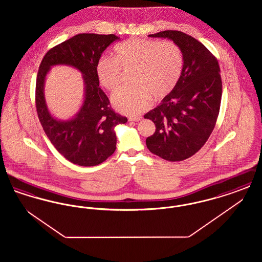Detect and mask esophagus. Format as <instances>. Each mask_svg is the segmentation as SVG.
Listing matches in <instances>:
<instances>
[{"label": "esophagus", "instance_id": "esophagus-1", "mask_svg": "<svg viewBox=\"0 0 262 262\" xmlns=\"http://www.w3.org/2000/svg\"><path fill=\"white\" fill-rule=\"evenodd\" d=\"M142 118L141 117H129L128 118V121H130V122H138V121H140Z\"/></svg>", "mask_w": 262, "mask_h": 262}]
</instances>
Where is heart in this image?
I'll use <instances>...</instances> for the list:
<instances>
[{
  "label": "heart",
  "instance_id": "1",
  "mask_svg": "<svg viewBox=\"0 0 262 262\" xmlns=\"http://www.w3.org/2000/svg\"><path fill=\"white\" fill-rule=\"evenodd\" d=\"M184 57L173 41L128 38L114 48V58L103 56L96 64L100 84L115 92L122 83V70L134 69L130 81L113 96L119 112L137 115L149 107L152 96L161 99L172 92L183 72Z\"/></svg>",
  "mask_w": 262,
  "mask_h": 262
}]
</instances>
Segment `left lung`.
I'll return each mask as SVG.
<instances>
[{
	"label": "left lung",
	"mask_w": 262,
	"mask_h": 262,
	"mask_svg": "<svg viewBox=\"0 0 262 262\" xmlns=\"http://www.w3.org/2000/svg\"><path fill=\"white\" fill-rule=\"evenodd\" d=\"M149 37L173 40L183 52L184 67L172 92L144 115L156 126L146 146L165 160L183 161L205 144L216 125L222 97L219 63L202 43L184 32L165 30Z\"/></svg>",
	"instance_id": "8db88e82"
}]
</instances>
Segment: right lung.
Listing matches in <instances>:
<instances>
[{
    "label": "right lung",
    "mask_w": 262,
    "mask_h": 262,
    "mask_svg": "<svg viewBox=\"0 0 262 262\" xmlns=\"http://www.w3.org/2000/svg\"><path fill=\"white\" fill-rule=\"evenodd\" d=\"M119 39L115 34L80 33L51 48L39 66L35 88L39 121L55 148L75 165L90 167L107 160L116 150L114 127L127 121L113 110L109 98L99 88L96 75L102 53ZM55 64L75 66L83 73L86 83V96L80 112L66 122L50 116L42 93L46 75Z\"/></svg>",
    "instance_id": "obj_1"
}]
</instances>
